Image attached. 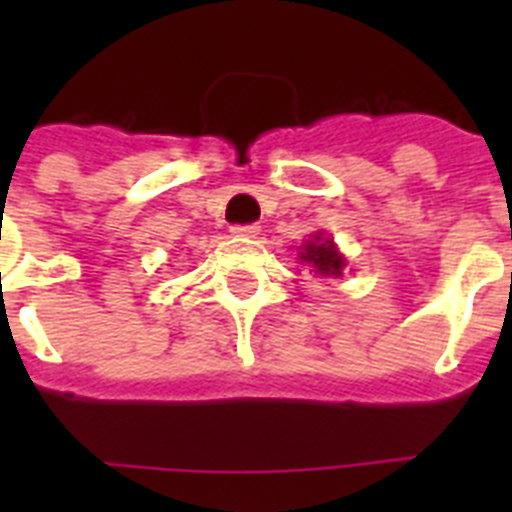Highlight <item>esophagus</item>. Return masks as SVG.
<instances>
[{
  "label": "esophagus",
  "mask_w": 512,
  "mask_h": 512,
  "mask_svg": "<svg viewBox=\"0 0 512 512\" xmlns=\"http://www.w3.org/2000/svg\"><path fill=\"white\" fill-rule=\"evenodd\" d=\"M230 233H233L235 238H256V235L261 233V228L256 223H251V225H233V228H230Z\"/></svg>",
  "instance_id": "obj_1"
}]
</instances>
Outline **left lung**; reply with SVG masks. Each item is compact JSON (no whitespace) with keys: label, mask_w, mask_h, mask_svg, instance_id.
<instances>
[{"label":"left lung","mask_w":512,"mask_h":512,"mask_svg":"<svg viewBox=\"0 0 512 512\" xmlns=\"http://www.w3.org/2000/svg\"><path fill=\"white\" fill-rule=\"evenodd\" d=\"M302 264L310 266L315 274L320 277H341L343 266H346V259H343L338 248L333 246L330 238H323L320 233L312 235V241H307L300 251Z\"/></svg>","instance_id":"8db88e82"}]
</instances>
